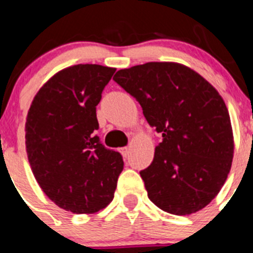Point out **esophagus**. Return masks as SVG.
<instances>
[{"mask_svg":"<svg viewBox=\"0 0 253 253\" xmlns=\"http://www.w3.org/2000/svg\"><path fill=\"white\" fill-rule=\"evenodd\" d=\"M121 154L124 155V158H127V156H128V155H129V147H127V146L122 147V149H121Z\"/></svg>","mask_w":253,"mask_h":253,"instance_id":"34e87169","label":"esophagus"}]
</instances>
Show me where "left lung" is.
I'll return each instance as SVG.
<instances>
[{
	"label": "left lung",
	"mask_w": 253,
	"mask_h": 253,
	"mask_svg": "<svg viewBox=\"0 0 253 253\" xmlns=\"http://www.w3.org/2000/svg\"><path fill=\"white\" fill-rule=\"evenodd\" d=\"M113 81L163 136L152 163L140 171L149 199L176 215L208 206L233 159L231 118L219 93L190 68L166 61L118 70Z\"/></svg>",
	"instance_id": "obj_1"
}]
</instances>
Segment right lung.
I'll return each mask as SVG.
<instances>
[{
  "instance_id": "obj_1",
  "label": "right lung",
  "mask_w": 253,
  "mask_h": 253,
  "mask_svg": "<svg viewBox=\"0 0 253 253\" xmlns=\"http://www.w3.org/2000/svg\"><path fill=\"white\" fill-rule=\"evenodd\" d=\"M115 68L78 64L56 73L36 93L26 118V151L34 176L54 203L76 214L112 202L124 159L94 133L95 107Z\"/></svg>"
}]
</instances>
